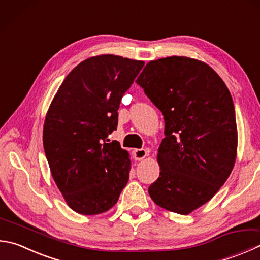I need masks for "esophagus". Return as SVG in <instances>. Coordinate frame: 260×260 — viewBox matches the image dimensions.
I'll use <instances>...</instances> for the list:
<instances>
[{
  "label": "esophagus",
  "mask_w": 260,
  "mask_h": 260,
  "mask_svg": "<svg viewBox=\"0 0 260 260\" xmlns=\"http://www.w3.org/2000/svg\"><path fill=\"white\" fill-rule=\"evenodd\" d=\"M146 154H148V152H146V150L144 149H135L133 151V157L135 160H141L146 157Z\"/></svg>",
  "instance_id": "obj_1"
}]
</instances>
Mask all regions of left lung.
<instances>
[{"label":"left lung","mask_w":260,"mask_h":260,"mask_svg":"<svg viewBox=\"0 0 260 260\" xmlns=\"http://www.w3.org/2000/svg\"><path fill=\"white\" fill-rule=\"evenodd\" d=\"M136 83L165 120L160 175L149 194L161 208L187 215L208 202L233 169L238 132L232 96L214 69L186 56L150 61Z\"/></svg>","instance_id":"8db88e82"}]
</instances>
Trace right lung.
I'll use <instances>...</instances> for the list:
<instances>
[{
  "instance_id": "add662e5",
  "label": "right lung",
  "mask_w": 260,
  "mask_h": 260,
  "mask_svg": "<svg viewBox=\"0 0 260 260\" xmlns=\"http://www.w3.org/2000/svg\"><path fill=\"white\" fill-rule=\"evenodd\" d=\"M143 61L103 54L64 78L45 117L43 145L51 174L74 211L98 215L118 201L129 178L127 151L108 135L117 129L121 98Z\"/></svg>"
}]
</instances>
